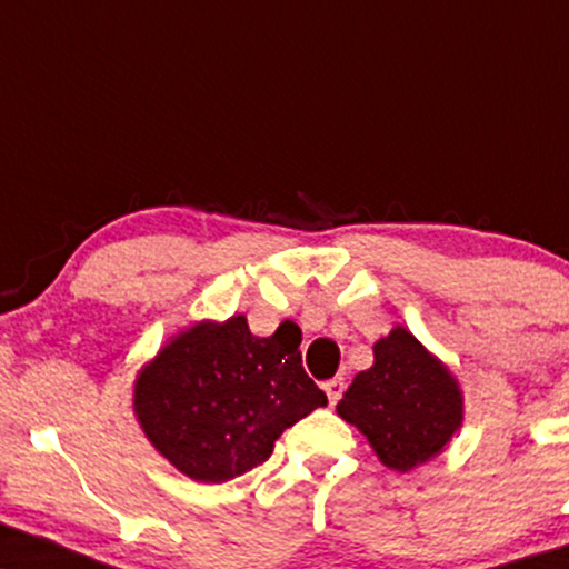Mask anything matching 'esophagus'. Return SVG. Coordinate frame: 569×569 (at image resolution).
I'll use <instances>...</instances> for the list:
<instances>
[{
    "mask_svg": "<svg viewBox=\"0 0 569 569\" xmlns=\"http://www.w3.org/2000/svg\"><path fill=\"white\" fill-rule=\"evenodd\" d=\"M345 379H341V376H333V379H328L326 385H323V389H326V395H328V402H331V406H337L339 402V397H341V392H345Z\"/></svg>",
    "mask_w": 569,
    "mask_h": 569,
    "instance_id": "34e87169",
    "label": "esophagus"
}]
</instances>
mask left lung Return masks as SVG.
<instances>
[{
	"mask_svg": "<svg viewBox=\"0 0 569 569\" xmlns=\"http://www.w3.org/2000/svg\"><path fill=\"white\" fill-rule=\"evenodd\" d=\"M339 416L355 423L381 463L410 471L440 453L461 427V389L413 333L395 328L373 345V366L352 379Z\"/></svg>",
	"mask_w": 569,
	"mask_h": 569,
	"instance_id": "obj_1",
	"label": "left lung"
}]
</instances>
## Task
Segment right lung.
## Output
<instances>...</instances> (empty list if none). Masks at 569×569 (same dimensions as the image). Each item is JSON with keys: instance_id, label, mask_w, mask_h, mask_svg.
<instances>
[{"instance_id": "add662e5", "label": "right lung", "mask_w": 569, "mask_h": 569, "mask_svg": "<svg viewBox=\"0 0 569 569\" xmlns=\"http://www.w3.org/2000/svg\"><path fill=\"white\" fill-rule=\"evenodd\" d=\"M299 345L302 331L291 320L267 339L249 331L243 315L196 323L137 376L142 432L198 482L219 485L257 469L283 429L328 406L305 373Z\"/></svg>"}]
</instances>
